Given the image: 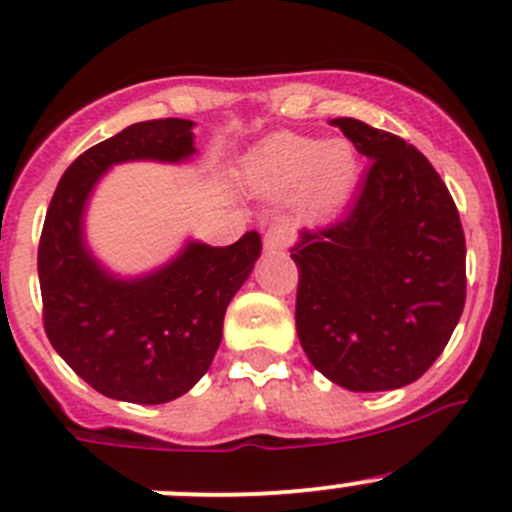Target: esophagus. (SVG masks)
<instances>
[{
    "mask_svg": "<svg viewBox=\"0 0 512 512\" xmlns=\"http://www.w3.org/2000/svg\"><path fill=\"white\" fill-rule=\"evenodd\" d=\"M289 242H292V230L285 223H275L267 227L265 232V247L272 252L287 250Z\"/></svg>",
    "mask_w": 512,
    "mask_h": 512,
    "instance_id": "obj_1",
    "label": "esophagus"
}]
</instances>
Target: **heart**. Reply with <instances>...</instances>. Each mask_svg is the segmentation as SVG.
<instances>
[{"label": "heart", "instance_id": "heart-1", "mask_svg": "<svg viewBox=\"0 0 512 512\" xmlns=\"http://www.w3.org/2000/svg\"><path fill=\"white\" fill-rule=\"evenodd\" d=\"M247 180L267 198H289L299 193L314 215H332L352 198L359 163L344 141L282 136L270 138L247 163Z\"/></svg>", "mask_w": 512, "mask_h": 512}]
</instances>
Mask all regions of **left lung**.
Masks as SVG:
<instances>
[{
	"label": "left lung",
	"instance_id": "1",
	"mask_svg": "<svg viewBox=\"0 0 512 512\" xmlns=\"http://www.w3.org/2000/svg\"><path fill=\"white\" fill-rule=\"evenodd\" d=\"M371 160L342 220L302 230L297 337L329 381L349 391L411 384L446 349L466 304V237L428 158L404 138L334 118Z\"/></svg>",
	"mask_w": 512,
	"mask_h": 512
}]
</instances>
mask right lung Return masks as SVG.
<instances>
[{
	"instance_id": "1",
	"label": "right lung",
	"mask_w": 512,
	"mask_h": 512,
	"mask_svg": "<svg viewBox=\"0 0 512 512\" xmlns=\"http://www.w3.org/2000/svg\"><path fill=\"white\" fill-rule=\"evenodd\" d=\"M195 153L193 121L133 123L81 153L61 175L39 240V285L51 347L98 394L165 404L193 389L223 339L225 309L262 252L250 230L227 247L188 242L151 275H111L84 240V208L111 165L178 163Z\"/></svg>"
}]
</instances>
